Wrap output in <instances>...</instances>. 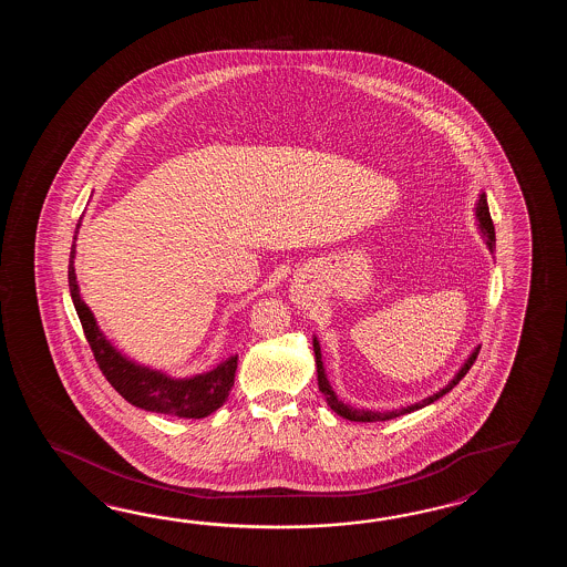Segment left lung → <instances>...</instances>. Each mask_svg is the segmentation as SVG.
<instances>
[{"label": "left lung", "instance_id": "obj_1", "mask_svg": "<svg viewBox=\"0 0 567 567\" xmlns=\"http://www.w3.org/2000/svg\"><path fill=\"white\" fill-rule=\"evenodd\" d=\"M476 218H478V229L482 230V235L486 237V247L491 249V254L494 251V225L493 218H491V213H488V203H486V194H481V200H478V205H476ZM478 352H481V347H476V349L472 350L471 357H468V361L464 362L462 367H460L458 373L456 377L447 383L444 389H440L437 393L434 395H430V398L422 399L420 403H413V405H408V408H401V410L393 411H371V410H357V408H350L347 403H342L340 399L337 398V393L332 391V386L328 383V379H326L324 364H322V352H320V344H318V340L313 337V354H316V371H318V386H320V391H322V395L326 398V403L330 405V410L337 411L340 417H344V420H350V422H386V420H393V417H399V415H405V413H411V411L422 410L425 405H430V403H434L440 398H444L446 393H450L454 386L458 385L460 379L464 377V374L471 371L472 364L476 361V357H478Z\"/></svg>", "mask_w": 567, "mask_h": 567}]
</instances>
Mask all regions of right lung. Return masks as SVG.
<instances>
[{"label": "right lung", "instance_id": "right-lung-1", "mask_svg": "<svg viewBox=\"0 0 567 567\" xmlns=\"http://www.w3.org/2000/svg\"><path fill=\"white\" fill-rule=\"evenodd\" d=\"M81 225H76L79 229ZM76 239V235H74ZM74 245L71 247L69 259V288L73 298L74 310L85 330L86 342L95 354L101 373L105 374L111 386L121 398L130 401L135 408L164 415H176L186 420H200L217 411L227 398L230 386L235 383L237 371V354L217 364L213 371L194 374L188 379H172L168 374L142 367L137 362L123 357L120 350L109 342L105 334L99 330L95 316L89 310L76 284L74 274Z\"/></svg>", "mask_w": 567, "mask_h": 567}]
</instances>
